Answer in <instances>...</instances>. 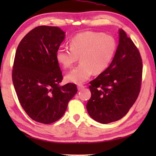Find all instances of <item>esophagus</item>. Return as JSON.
I'll use <instances>...</instances> for the list:
<instances>
[{"label": "esophagus", "instance_id": "1", "mask_svg": "<svg viewBox=\"0 0 156 156\" xmlns=\"http://www.w3.org/2000/svg\"><path fill=\"white\" fill-rule=\"evenodd\" d=\"M84 87V86L83 85V84H78V90H81V89H83Z\"/></svg>", "mask_w": 156, "mask_h": 156}]
</instances>
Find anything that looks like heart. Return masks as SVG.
<instances>
[{"label":"heart","mask_w":156,"mask_h":156,"mask_svg":"<svg viewBox=\"0 0 156 156\" xmlns=\"http://www.w3.org/2000/svg\"><path fill=\"white\" fill-rule=\"evenodd\" d=\"M69 47L58 49L56 60L64 68H71L80 57V65L67 74L66 79L82 83L93 73L100 74L109 67L116 51V42L110 35L88 31L71 38Z\"/></svg>","instance_id":"obj_1"}]
</instances>
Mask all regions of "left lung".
<instances>
[{
    "mask_svg": "<svg viewBox=\"0 0 156 156\" xmlns=\"http://www.w3.org/2000/svg\"><path fill=\"white\" fill-rule=\"evenodd\" d=\"M119 36V44L109 67L89 83L91 96L87 109L94 120L102 124L123 118L140 91V54L125 31L120 30Z\"/></svg>",
    "mask_w": 156,
    "mask_h": 156,
    "instance_id": "8db88e82",
    "label": "left lung"
}]
</instances>
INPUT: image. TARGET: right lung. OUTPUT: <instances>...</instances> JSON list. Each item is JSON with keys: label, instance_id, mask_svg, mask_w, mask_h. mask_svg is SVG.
<instances>
[{"label": "right lung", "instance_id": "obj_1", "mask_svg": "<svg viewBox=\"0 0 156 156\" xmlns=\"http://www.w3.org/2000/svg\"><path fill=\"white\" fill-rule=\"evenodd\" d=\"M65 36L58 27L38 26L26 34L16 51L13 84L23 109L36 122L59 120L78 91L75 84L59 85L63 76L56 54Z\"/></svg>", "mask_w": 156, "mask_h": 156}]
</instances>
